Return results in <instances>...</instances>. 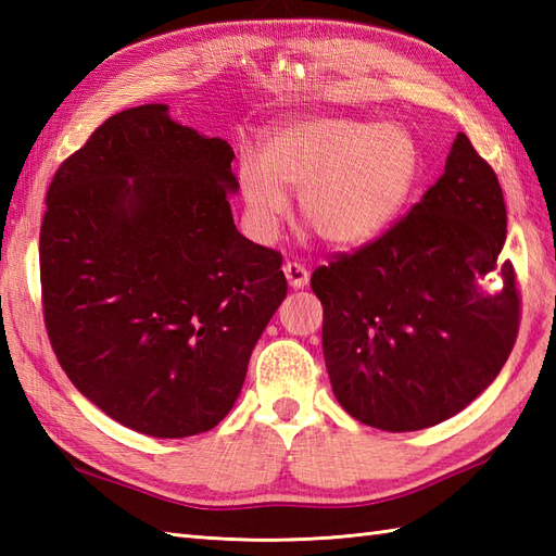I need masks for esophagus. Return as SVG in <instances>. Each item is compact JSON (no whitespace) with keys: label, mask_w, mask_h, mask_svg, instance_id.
I'll list each match as a JSON object with an SVG mask.
<instances>
[{"label":"esophagus","mask_w":556,"mask_h":556,"mask_svg":"<svg viewBox=\"0 0 556 556\" xmlns=\"http://www.w3.org/2000/svg\"><path fill=\"white\" fill-rule=\"evenodd\" d=\"M285 275H287V281H289L291 289H303L305 285H308L311 271L305 269L301 263H287L285 265Z\"/></svg>","instance_id":"esophagus-1"}]
</instances>
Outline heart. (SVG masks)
Instances as JSON below:
<instances>
[{"label": "heart", "mask_w": 556, "mask_h": 556, "mask_svg": "<svg viewBox=\"0 0 556 556\" xmlns=\"http://www.w3.org/2000/svg\"><path fill=\"white\" fill-rule=\"evenodd\" d=\"M420 181L408 128L349 116L291 124L267 140L263 162L243 157L239 186L248 229L271 241L299 193L303 219L329 245H361L392 224Z\"/></svg>", "instance_id": "obj_1"}]
</instances>
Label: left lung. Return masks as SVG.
<instances>
[{
  "mask_svg": "<svg viewBox=\"0 0 556 556\" xmlns=\"http://www.w3.org/2000/svg\"><path fill=\"white\" fill-rule=\"evenodd\" d=\"M504 239L497 174L458 134L406 217L313 271L329 382L349 416L387 432L432 428L494 382L521 323Z\"/></svg>",
  "mask_w": 556,
  "mask_h": 556,
  "instance_id": "obj_1",
  "label": "left lung"
}]
</instances>
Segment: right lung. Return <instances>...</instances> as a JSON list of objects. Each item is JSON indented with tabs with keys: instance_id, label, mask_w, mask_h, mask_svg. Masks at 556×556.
<instances>
[{
	"instance_id": "obj_1",
	"label": "right lung",
	"mask_w": 556,
	"mask_h": 556,
	"mask_svg": "<svg viewBox=\"0 0 556 556\" xmlns=\"http://www.w3.org/2000/svg\"><path fill=\"white\" fill-rule=\"evenodd\" d=\"M231 160L227 140L140 104L98 126L47 191L40 285L56 361L140 434L215 428L287 299L281 253L233 224Z\"/></svg>"
}]
</instances>
